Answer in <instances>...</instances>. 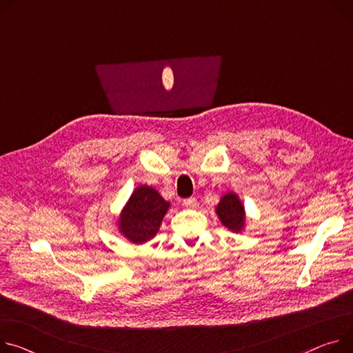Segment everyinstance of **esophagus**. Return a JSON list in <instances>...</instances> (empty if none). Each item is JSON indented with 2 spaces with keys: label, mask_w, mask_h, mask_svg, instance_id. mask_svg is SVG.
<instances>
[{
  "label": "esophagus",
  "mask_w": 353,
  "mask_h": 353,
  "mask_svg": "<svg viewBox=\"0 0 353 353\" xmlns=\"http://www.w3.org/2000/svg\"><path fill=\"white\" fill-rule=\"evenodd\" d=\"M183 205H185L186 208L194 209V208L198 206V201H196L195 196H191V198H188V199H183Z\"/></svg>",
  "instance_id": "1"
}]
</instances>
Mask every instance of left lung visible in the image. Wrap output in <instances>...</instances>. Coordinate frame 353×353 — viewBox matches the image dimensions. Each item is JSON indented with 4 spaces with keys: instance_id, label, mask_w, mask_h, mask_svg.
<instances>
[{
    "instance_id": "obj_1",
    "label": "left lung",
    "mask_w": 353,
    "mask_h": 353,
    "mask_svg": "<svg viewBox=\"0 0 353 353\" xmlns=\"http://www.w3.org/2000/svg\"><path fill=\"white\" fill-rule=\"evenodd\" d=\"M216 213H218L221 222L233 232H240L245 226V210H243V205L234 194L229 192L221 199L218 208H216Z\"/></svg>"
}]
</instances>
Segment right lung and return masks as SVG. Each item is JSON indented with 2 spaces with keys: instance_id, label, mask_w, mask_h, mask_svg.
<instances>
[{
  "instance_id": "add662e5",
  "label": "right lung",
  "mask_w": 353,
  "mask_h": 353,
  "mask_svg": "<svg viewBox=\"0 0 353 353\" xmlns=\"http://www.w3.org/2000/svg\"><path fill=\"white\" fill-rule=\"evenodd\" d=\"M170 203L154 188L139 186L132 192L121 216V233L132 243H144L152 239L167 213Z\"/></svg>"
}]
</instances>
